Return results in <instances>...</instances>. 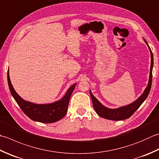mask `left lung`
<instances>
[{"instance_id":"left-lung-1","label":"left lung","mask_w":159,"mask_h":159,"mask_svg":"<svg viewBox=\"0 0 159 159\" xmlns=\"http://www.w3.org/2000/svg\"><path fill=\"white\" fill-rule=\"evenodd\" d=\"M146 44L148 43L144 39ZM149 49L150 51L151 54V65H150V79H149V81L147 88H145L144 92L143 94L140 96V97L132 103L127 105L126 106H123L117 109H110L102 105L100 102H99L94 96L92 94L91 90L89 92L90 96H91L93 106H94V110L97 113L99 116L104 118V119L112 120H125L128 119L135 112V111L138 110V108L141 106V104L144 102V101L147 98L149 93L150 92L151 86H152V68H153L154 65V59H153V54L151 49L148 45Z\"/></svg>"}]
</instances>
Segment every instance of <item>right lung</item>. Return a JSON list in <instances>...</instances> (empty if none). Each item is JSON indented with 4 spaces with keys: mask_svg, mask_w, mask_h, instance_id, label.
<instances>
[{
    "mask_svg": "<svg viewBox=\"0 0 159 159\" xmlns=\"http://www.w3.org/2000/svg\"><path fill=\"white\" fill-rule=\"evenodd\" d=\"M7 81L10 92L15 101L27 116L34 121L44 123H54L65 116L67 111L68 105L76 84H74L68 89L66 94L60 101L49 104H35L23 100L14 90L12 86L7 71Z\"/></svg>",
    "mask_w": 159,
    "mask_h": 159,
    "instance_id": "add662e5",
    "label": "right lung"
}]
</instances>
